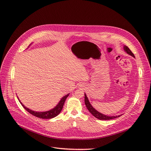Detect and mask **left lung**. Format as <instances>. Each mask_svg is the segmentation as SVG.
Instances as JSON below:
<instances>
[{
    "instance_id": "8db88e82",
    "label": "left lung",
    "mask_w": 151,
    "mask_h": 151,
    "mask_svg": "<svg viewBox=\"0 0 151 151\" xmlns=\"http://www.w3.org/2000/svg\"><path fill=\"white\" fill-rule=\"evenodd\" d=\"M123 49H124L125 52H127V53H128L130 55L132 56L134 58H135V55H134V53L132 52L131 50L129 48V47H127V46H124L123 47ZM85 96H84V102H85V104L88 108V109L89 110V111L92 114V115L96 117V118L99 120H112V119H115L116 118L120 117L121 115H118V116H107L105 115L104 114H102L101 113H99V111H98L96 109H95L91 105L89 101L88 98L87 97L86 94H85Z\"/></svg>"
}]
</instances>
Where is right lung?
Returning <instances> with one entry per match:
<instances>
[{"label":"right lung","instance_id":"add662e5","mask_svg":"<svg viewBox=\"0 0 151 151\" xmlns=\"http://www.w3.org/2000/svg\"><path fill=\"white\" fill-rule=\"evenodd\" d=\"M68 95H69V94L64 96L61 99L60 101H59V103H58L57 106L54 108L52 109L51 110H49L47 111H43V112H38V111H35L31 110V109L24 106V105L22 104V103L19 101H19L26 110L27 111H28L30 114H31V115H33V116L40 118H42V119H50V118H53L54 117L57 116L58 114L61 112L63 106V104H64V103L65 101V99L68 96Z\"/></svg>","mask_w":151,"mask_h":151}]
</instances>
